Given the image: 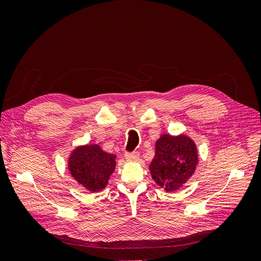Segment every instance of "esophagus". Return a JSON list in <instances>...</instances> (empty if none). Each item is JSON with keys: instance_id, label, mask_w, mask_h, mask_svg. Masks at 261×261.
Listing matches in <instances>:
<instances>
[{"instance_id": "obj_1", "label": "esophagus", "mask_w": 261, "mask_h": 261, "mask_svg": "<svg viewBox=\"0 0 261 261\" xmlns=\"http://www.w3.org/2000/svg\"><path fill=\"white\" fill-rule=\"evenodd\" d=\"M125 158H126V160H127V161H137L138 158H139V153L137 151L126 152Z\"/></svg>"}]
</instances>
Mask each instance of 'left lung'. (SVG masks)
Instances as JSON below:
<instances>
[{
    "label": "left lung",
    "mask_w": 261,
    "mask_h": 261,
    "mask_svg": "<svg viewBox=\"0 0 261 261\" xmlns=\"http://www.w3.org/2000/svg\"><path fill=\"white\" fill-rule=\"evenodd\" d=\"M198 164L195 141L185 134H163L155 141V151L149 171L152 179L165 192H175L193 176Z\"/></svg>",
    "instance_id": "left-lung-1"
}]
</instances>
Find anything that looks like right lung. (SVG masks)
Masks as SVG:
<instances>
[{
	"instance_id": "1",
	"label": "right lung",
	"mask_w": 261,
	"mask_h": 261,
	"mask_svg": "<svg viewBox=\"0 0 261 261\" xmlns=\"http://www.w3.org/2000/svg\"><path fill=\"white\" fill-rule=\"evenodd\" d=\"M116 155L106 152L98 144L81 145L72 150L67 168L70 175L89 192H100L115 170Z\"/></svg>"
}]
</instances>
